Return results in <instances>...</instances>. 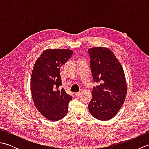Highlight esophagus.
Wrapping results in <instances>:
<instances>
[{
	"label": "esophagus",
	"instance_id": "34e87169",
	"mask_svg": "<svg viewBox=\"0 0 149 149\" xmlns=\"http://www.w3.org/2000/svg\"><path fill=\"white\" fill-rule=\"evenodd\" d=\"M83 90H81L79 91V92H77V93H75V96H76V97L80 96L82 94V93H83Z\"/></svg>",
	"mask_w": 149,
	"mask_h": 149
}]
</instances>
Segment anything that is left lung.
I'll use <instances>...</instances> for the list:
<instances>
[{
  "label": "left lung",
  "instance_id": "1",
  "mask_svg": "<svg viewBox=\"0 0 149 149\" xmlns=\"http://www.w3.org/2000/svg\"><path fill=\"white\" fill-rule=\"evenodd\" d=\"M94 83L92 99L88 104L91 115L100 120L115 116L127 94V84L122 66L110 49L93 47L88 50Z\"/></svg>",
  "mask_w": 149,
  "mask_h": 149
}]
</instances>
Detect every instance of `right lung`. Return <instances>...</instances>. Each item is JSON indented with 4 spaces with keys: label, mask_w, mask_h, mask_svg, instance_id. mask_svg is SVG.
<instances>
[{
    "label": "right lung",
    "mask_w": 149,
    "mask_h": 149,
    "mask_svg": "<svg viewBox=\"0 0 149 149\" xmlns=\"http://www.w3.org/2000/svg\"><path fill=\"white\" fill-rule=\"evenodd\" d=\"M69 49H47L34 65L31 74L32 97L38 111L51 121H58L66 115L72 97L62 85L60 68L71 58Z\"/></svg>",
    "instance_id": "1"
}]
</instances>
